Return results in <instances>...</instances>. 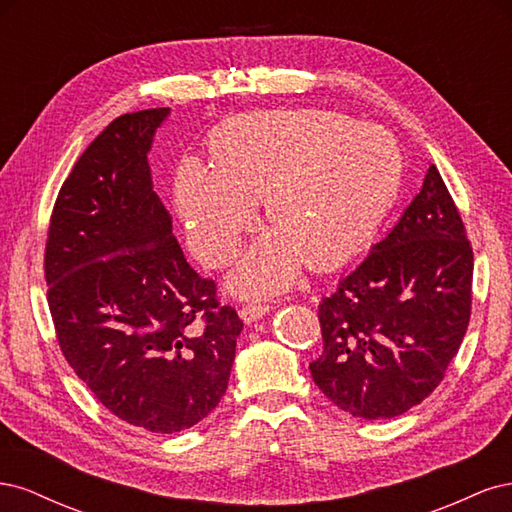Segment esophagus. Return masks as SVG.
<instances>
[{
	"mask_svg": "<svg viewBox=\"0 0 512 512\" xmlns=\"http://www.w3.org/2000/svg\"><path fill=\"white\" fill-rule=\"evenodd\" d=\"M269 312H271V305H265V303H250V305L241 307L239 316H241V320H243L245 324H252V322L260 320L262 316H267Z\"/></svg>",
	"mask_w": 512,
	"mask_h": 512,
	"instance_id": "obj_1",
	"label": "esophagus"
}]
</instances>
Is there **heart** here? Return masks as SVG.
Returning <instances> with one entry per match:
<instances>
[{"mask_svg":"<svg viewBox=\"0 0 512 512\" xmlns=\"http://www.w3.org/2000/svg\"><path fill=\"white\" fill-rule=\"evenodd\" d=\"M207 153L209 166L185 158L173 181L194 256L207 265L235 256L258 200L273 228L228 277L239 297L286 288L301 262L331 269L350 258L380 226L401 181L389 132L314 108L232 117L209 136Z\"/></svg>","mask_w":512,"mask_h":512,"instance_id":"heart-1","label":"heart"}]
</instances>
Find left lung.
<instances>
[{"label":"left lung","instance_id":"left-lung-1","mask_svg":"<svg viewBox=\"0 0 512 512\" xmlns=\"http://www.w3.org/2000/svg\"><path fill=\"white\" fill-rule=\"evenodd\" d=\"M472 269L466 228L431 164L397 224L318 305V389L367 421L421 404L466 335Z\"/></svg>","mask_w":512,"mask_h":512}]
</instances>
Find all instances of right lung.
Returning <instances> with one entry per match:
<instances>
[{"label":"right lung","mask_w":512,"mask_h":512,"mask_svg":"<svg viewBox=\"0 0 512 512\" xmlns=\"http://www.w3.org/2000/svg\"><path fill=\"white\" fill-rule=\"evenodd\" d=\"M170 108L117 117L64 181L44 275L61 352L121 421L177 433L226 393L243 322L185 260L153 192L149 151Z\"/></svg>","instance_id":"add662e5"}]
</instances>
